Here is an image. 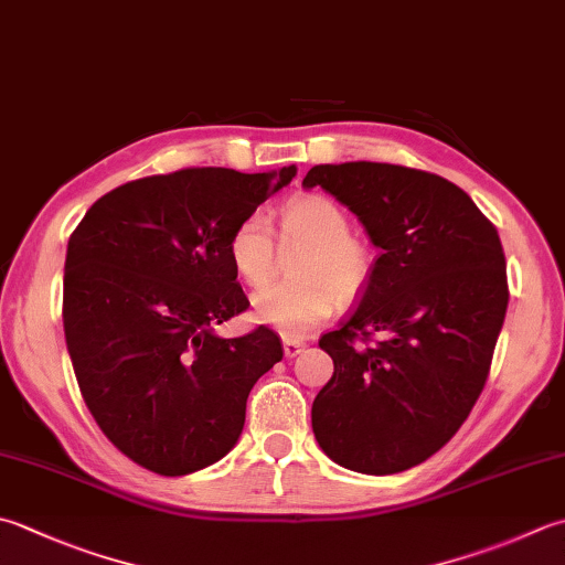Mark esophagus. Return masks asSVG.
Here are the masks:
<instances>
[{"label":"esophagus","mask_w":565,"mask_h":565,"mask_svg":"<svg viewBox=\"0 0 565 565\" xmlns=\"http://www.w3.org/2000/svg\"><path fill=\"white\" fill-rule=\"evenodd\" d=\"M303 348H306L303 340H298V338H284V355H286V358L301 355Z\"/></svg>","instance_id":"obj_1"}]
</instances>
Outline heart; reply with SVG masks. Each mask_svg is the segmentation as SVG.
I'll return each mask as SVG.
<instances>
[{
    "mask_svg": "<svg viewBox=\"0 0 565 565\" xmlns=\"http://www.w3.org/2000/svg\"><path fill=\"white\" fill-rule=\"evenodd\" d=\"M281 235L306 242L298 262V281H274L252 296L254 318L284 335H301L333 313L338 294L358 296L374 271V249L367 239L350 232V217L326 195H306L281 210ZM227 257L249 286L274 274L276 247L269 217L249 213L230 232Z\"/></svg>",
    "mask_w": 565,
    "mask_h": 565,
    "instance_id": "b5f03b06",
    "label": "heart"
}]
</instances>
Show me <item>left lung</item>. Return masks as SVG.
Instances as JSON below:
<instances>
[{
	"mask_svg": "<svg viewBox=\"0 0 565 565\" xmlns=\"http://www.w3.org/2000/svg\"><path fill=\"white\" fill-rule=\"evenodd\" d=\"M380 249L360 303L320 338L335 372L311 424L338 466L392 475L444 448L488 382L510 289L500 235L470 195L394 163L313 166Z\"/></svg>",
	"mask_w": 565,
	"mask_h": 565,
	"instance_id": "left-lung-1",
	"label": "left lung"
}]
</instances>
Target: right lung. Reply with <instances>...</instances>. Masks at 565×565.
Listing matches in <instances>:
<instances>
[{"label": "right lung", "instance_id": "add662e5", "mask_svg": "<svg viewBox=\"0 0 565 565\" xmlns=\"http://www.w3.org/2000/svg\"><path fill=\"white\" fill-rule=\"evenodd\" d=\"M294 175L296 166L147 175L99 198L71 235L65 345L99 430L137 466L175 478L237 444L252 386L284 348L267 326L215 335L249 306L227 239Z\"/></svg>", "mask_w": 565, "mask_h": 565}]
</instances>
